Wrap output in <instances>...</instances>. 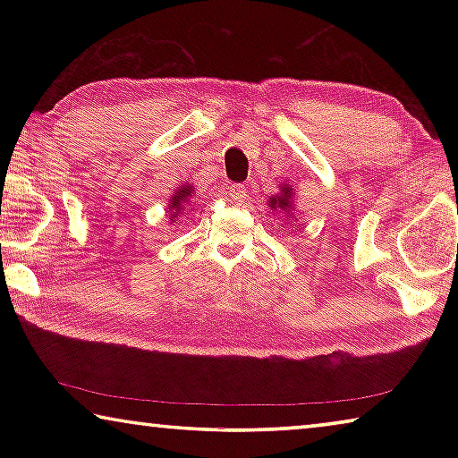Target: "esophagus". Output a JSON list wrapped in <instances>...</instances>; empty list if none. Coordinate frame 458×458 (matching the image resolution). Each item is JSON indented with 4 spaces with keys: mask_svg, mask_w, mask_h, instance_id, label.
<instances>
[{
    "mask_svg": "<svg viewBox=\"0 0 458 458\" xmlns=\"http://www.w3.org/2000/svg\"><path fill=\"white\" fill-rule=\"evenodd\" d=\"M226 196L230 201H234V204H242L246 199V188L240 183H232L226 188Z\"/></svg>",
    "mask_w": 458,
    "mask_h": 458,
    "instance_id": "1",
    "label": "esophagus"
}]
</instances>
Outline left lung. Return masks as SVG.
Masks as SVG:
<instances>
[{
    "mask_svg": "<svg viewBox=\"0 0 458 458\" xmlns=\"http://www.w3.org/2000/svg\"><path fill=\"white\" fill-rule=\"evenodd\" d=\"M268 210L283 214V222H286L291 226V220L294 218V190L291 183H278V193L270 196L267 199Z\"/></svg>",
    "mask_w": 458,
    "mask_h": 458,
    "instance_id": "left-lung-1",
    "label": "left lung"
}]
</instances>
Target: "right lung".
Returning a JSON list of instances; mask_svg holds the SVG:
<instances>
[{
	"label": "right lung",
	"mask_w": 458,
	"mask_h": 458,
	"mask_svg": "<svg viewBox=\"0 0 458 458\" xmlns=\"http://www.w3.org/2000/svg\"><path fill=\"white\" fill-rule=\"evenodd\" d=\"M193 191H196V188H193L191 183H182L180 188L172 193V198H169V204H167L169 224L175 222L177 218H182V216H185V212L190 210L193 204Z\"/></svg>",
	"instance_id": "obj_1"
}]
</instances>
